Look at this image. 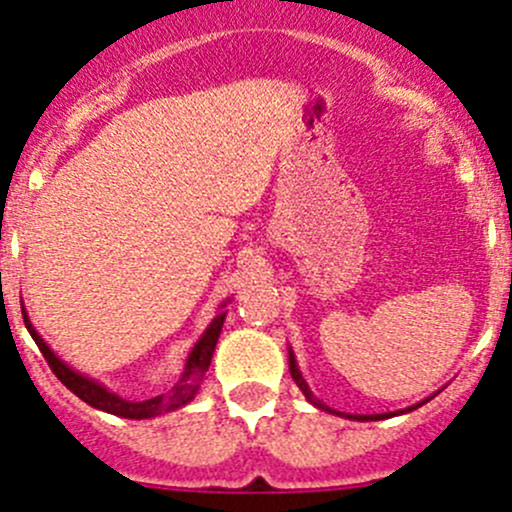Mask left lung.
<instances>
[{
	"mask_svg": "<svg viewBox=\"0 0 512 512\" xmlns=\"http://www.w3.org/2000/svg\"><path fill=\"white\" fill-rule=\"evenodd\" d=\"M289 374H292V379H294V384L299 386V389H302V394L307 396V401L312 406H317V409H322V411H329V414H339V411H332L329 409V406H324L322 401L317 399V396L312 394V389H309V384L307 381H304V376H302V371H299V366H297V359H294V352L292 349H289ZM426 401H431V399H426ZM426 401H421V404H426ZM421 404H416V406H409V409H404L401 411V414H406V411H414V409H418V406ZM339 416H344V414H339ZM391 416H399V414H371V416H356V414H347L344 418H352V421H381V418H391Z\"/></svg>",
	"mask_w": 512,
	"mask_h": 512,
	"instance_id": "8db88e82",
	"label": "left lung"
}]
</instances>
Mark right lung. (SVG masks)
I'll return each mask as SVG.
<instances>
[{
    "label": "right lung",
    "mask_w": 512,
    "mask_h": 512,
    "mask_svg": "<svg viewBox=\"0 0 512 512\" xmlns=\"http://www.w3.org/2000/svg\"><path fill=\"white\" fill-rule=\"evenodd\" d=\"M227 302H230V299H225V302L220 304V312L215 314L213 322L208 324V329L200 334V339L195 342V347L190 349L188 359H185V366H183V374L178 376V381H175V384L170 386L165 394L153 396V399H146V401L121 399V396L113 394L111 389H106L101 381L91 379V376H84L81 371H76L74 366H69L66 361H61L59 356L51 352L49 344L39 337V332L34 329V324H32V319H29L24 304H22V314H24V324H27V329H29V334H32L36 347H39V352L44 354L46 361H49V366H51V371L56 374V379H59L66 389L74 391L81 401H86V404L94 406V409H98V411H106V414L121 416V418H136V421H141V418H156L160 414H168V411L180 409V406L190 404V401L195 399V394H198L200 384H203V379H205V371L210 369V359H213L215 344H218L220 332H223V322H225V314H227L223 307Z\"/></svg>",
    "instance_id": "right-lung-1"
}]
</instances>
